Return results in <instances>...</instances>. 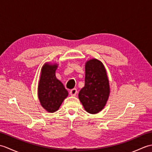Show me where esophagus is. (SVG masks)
<instances>
[{"instance_id":"1","label":"esophagus","mask_w":152,"mask_h":152,"mask_svg":"<svg viewBox=\"0 0 152 152\" xmlns=\"http://www.w3.org/2000/svg\"><path fill=\"white\" fill-rule=\"evenodd\" d=\"M77 93H78V91H77V89L76 88H74V89L70 90V94L72 96H75L77 94Z\"/></svg>"}]
</instances>
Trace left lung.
I'll list each match as a JSON object with an SVG mask.
<instances>
[{
  "mask_svg": "<svg viewBox=\"0 0 152 152\" xmlns=\"http://www.w3.org/2000/svg\"><path fill=\"white\" fill-rule=\"evenodd\" d=\"M109 93V82L104 65L96 59L88 61L86 64L85 86L78 94L86 110L90 114L101 111Z\"/></svg>",
  "mask_w": 152,
  "mask_h": 152,
  "instance_id": "8db88e82",
  "label": "left lung"
}]
</instances>
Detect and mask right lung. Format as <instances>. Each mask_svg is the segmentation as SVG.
<instances>
[{"label":"right lung","mask_w":152,"mask_h":152,"mask_svg":"<svg viewBox=\"0 0 152 152\" xmlns=\"http://www.w3.org/2000/svg\"><path fill=\"white\" fill-rule=\"evenodd\" d=\"M57 68V64L44 65L38 83V98L42 107L49 112L57 111L68 96L63 83L56 77Z\"/></svg>","instance_id":"obj_1"}]
</instances>
